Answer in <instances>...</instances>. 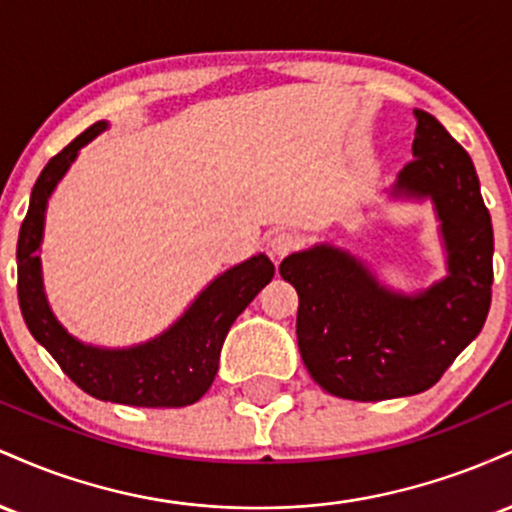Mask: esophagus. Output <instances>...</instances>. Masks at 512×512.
I'll return each instance as SVG.
<instances>
[{"label": "esophagus", "instance_id": "obj_1", "mask_svg": "<svg viewBox=\"0 0 512 512\" xmlns=\"http://www.w3.org/2000/svg\"><path fill=\"white\" fill-rule=\"evenodd\" d=\"M301 245V238L291 231H276L272 238H269V250H272L274 257H284L289 255Z\"/></svg>", "mask_w": 512, "mask_h": 512}]
</instances>
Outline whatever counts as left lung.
<instances>
[{
  "instance_id": "obj_1",
  "label": "left lung",
  "mask_w": 512,
  "mask_h": 512,
  "mask_svg": "<svg viewBox=\"0 0 512 512\" xmlns=\"http://www.w3.org/2000/svg\"><path fill=\"white\" fill-rule=\"evenodd\" d=\"M414 115V161L399 170L390 195L431 199L448 276L407 296L327 243L293 252L279 267L298 291L305 368L334 397L380 402L428 390L481 332L491 308L493 228L477 170L436 117Z\"/></svg>"
}]
</instances>
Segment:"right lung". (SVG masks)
Returning a JSON list of instances; mask_svg holds the SVG:
<instances>
[{"instance_id": "add662e5", "label": "right lung", "mask_w": 512, "mask_h": 512, "mask_svg": "<svg viewBox=\"0 0 512 512\" xmlns=\"http://www.w3.org/2000/svg\"><path fill=\"white\" fill-rule=\"evenodd\" d=\"M105 127L108 122L88 127L52 156L35 180L16 245L23 320L35 342L43 344L64 373L91 397L129 407H187L214 383L223 339L252 298L272 281L274 264L260 252L219 274L180 320L151 342L129 349H101L74 339L52 315L45 298L38 250L52 190L74 163L81 146L96 139Z\"/></svg>"}]
</instances>
